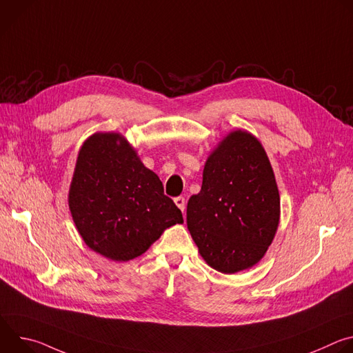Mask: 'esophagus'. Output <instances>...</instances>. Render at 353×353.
Segmentation results:
<instances>
[{
	"label": "esophagus",
	"instance_id": "obj_1",
	"mask_svg": "<svg viewBox=\"0 0 353 353\" xmlns=\"http://www.w3.org/2000/svg\"><path fill=\"white\" fill-rule=\"evenodd\" d=\"M174 204L184 212V208H185V199H184V196L174 198Z\"/></svg>",
	"mask_w": 353,
	"mask_h": 353
}]
</instances>
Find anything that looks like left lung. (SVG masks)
I'll use <instances>...</instances> for the list:
<instances>
[{"instance_id": "obj_1", "label": "left lung", "mask_w": 353, "mask_h": 353, "mask_svg": "<svg viewBox=\"0 0 353 353\" xmlns=\"http://www.w3.org/2000/svg\"><path fill=\"white\" fill-rule=\"evenodd\" d=\"M279 192L260 141L233 131L210 155L201 191L187 204V228L201 257L222 274L256 265L278 229Z\"/></svg>"}]
</instances>
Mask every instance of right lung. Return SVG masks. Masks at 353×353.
<instances>
[{"instance_id":"add662e5","label":"right lung","mask_w":353,"mask_h":353,"mask_svg":"<svg viewBox=\"0 0 353 353\" xmlns=\"http://www.w3.org/2000/svg\"><path fill=\"white\" fill-rule=\"evenodd\" d=\"M68 204L86 245L113 261L143 254L165 229L183 223L159 177L116 132H96L83 142Z\"/></svg>"}]
</instances>
